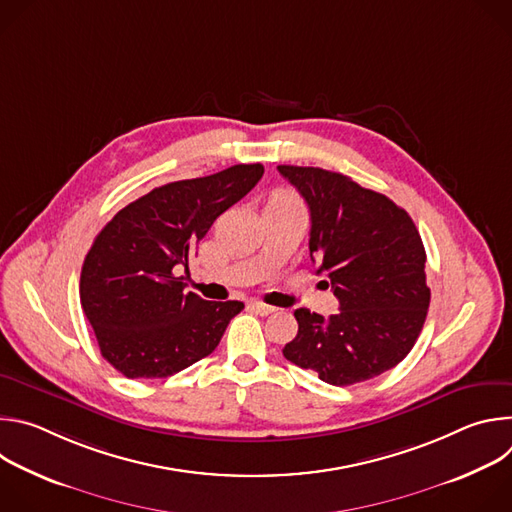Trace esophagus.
<instances>
[{
    "label": "esophagus",
    "mask_w": 512,
    "mask_h": 512,
    "mask_svg": "<svg viewBox=\"0 0 512 512\" xmlns=\"http://www.w3.org/2000/svg\"><path fill=\"white\" fill-rule=\"evenodd\" d=\"M249 306H251V310H255L259 316H269V314L275 312L273 306H267V304H263V302H259V300H251Z\"/></svg>",
    "instance_id": "obj_1"
}]
</instances>
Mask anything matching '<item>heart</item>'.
I'll list each match as a JSON object with an SVG mask.
<instances>
[{"instance_id": "heart-1", "label": "heart", "mask_w": 512, "mask_h": 512, "mask_svg": "<svg viewBox=\"0 0 512 512\" xmlns=\"http://www.w3.org/2000/svg\"><path fill=\"white\" fill-rule=\"evenodd\" d=\"M273 200H291L287 194H277Z\"/></svg>"}]
</instances>
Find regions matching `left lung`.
I'll use <instances>...</instances> for the list:
<instances>
[{
    "instance_id": "8db88e82",
    "label": "left lung",
    "mask_w": 512,
    "mask_h": 512,
    "mask_svg": "<svg viewBox=\"0 0 512 512\" xmlns=\"http://www.w3.org/2000/svg\"><path fill=\"white\" fill-rule=\"evenodd\" d=\"M310 208V259L340 312L300 308L283 356L336 387L379 377L413 348L429 308L425 249L411 216L385 194L322 168L277 166ZM328 285V281H324Z\"/></svg>"
}]
</instances>
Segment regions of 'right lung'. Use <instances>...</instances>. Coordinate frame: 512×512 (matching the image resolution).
Segmentation results:
<instances>
[{
    "label": "right lung",
    "instance_id": "obj_1",
    "mask_svg": "<svg viewBox=\"0 0 512 512\" xmlns=\"http://www.w3.org/2000/svg\"><path fill=\"white\" fill-rule=\"evenodd\" d=\"M263 176L261 164L170 182L121 208L81 271V306L101 354L127 379H164L208 356L243 302L184 291L196 245Z\"/></svg>",
    "mask_w": 512,
    "mask_h": 512
}]
</instances>
